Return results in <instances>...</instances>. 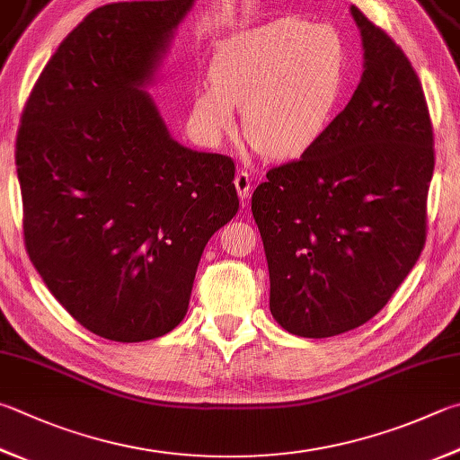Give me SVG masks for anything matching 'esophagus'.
<instances>
[{
	"mask_svg": "<svg viewBox=\"0 0 460 460\" xmlns=\"http://www.w3.org/2000/svg\"><path fill=\"white\" fill-rule=\"evenodd\" d=\"M235 187H237V193L241 199H247L249 193H252V174L247 171H237L235 174Z\"/></svg>",
	"mask_w": 460,
	"mask_h": 460,
	"instance_id": "obj_1",
	"label": "esophagus"
}]
</instances>
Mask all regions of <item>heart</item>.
<instances>
[{"label": "heart", "mask_w": 460, "mask_h": 460, "mask_svg": "<svg viewBox=\"0 0 460 460\" xmlns=\"http://www.w3.org/2000/svg\"><path fill=\"white\" fill-rule=\"evenodd\" d=\"M346 44L330 23L279 18L219 41L208 78L195 92L193 120L203 137L219 140L243 108L245 135L263 155L305 153L344 94Z\"/></svg>", "instance_id": "obj_1"}]
</instances>
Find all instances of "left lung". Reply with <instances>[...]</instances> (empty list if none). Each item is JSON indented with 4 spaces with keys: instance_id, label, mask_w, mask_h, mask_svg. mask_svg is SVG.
<instances>
[{
    "instance_id": "obj_1",
    "label": "left lung",
    "mask_w": 460,
    "mask_h": 460,
    "mask_svg": "<svg viewBox=\"0 0 460 460\" xmlns=\"http://www.w3.org/2000/svg\"><path fill=\"white\" fill-rule=\"evenodd\" d=\"M364 74L323 135L267 172L252 211L283 330L330 338L378 314L420 257L434 171L422 84L386 31L349 7Z\"/></svg>"
}]
</instances>
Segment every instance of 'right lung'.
Instances as JSON below:
<instances>
[{"mask_svg":"<svg viewBox=\"0 0 460 460\" xmlns=\"http://www.w3.org/2000/svg\"><path fill=\"white\" fill-rule=\"evenodd\" d=\"M193 2L88 13L23 108V241L52 296L100 338L145 341L187 314L197 265L239 208L229 156L179 145L143 88Z\"/></svg>","mask_w":460,"mask_h":460,"instance_id":"1","label":"right lung"}]
</instances>
